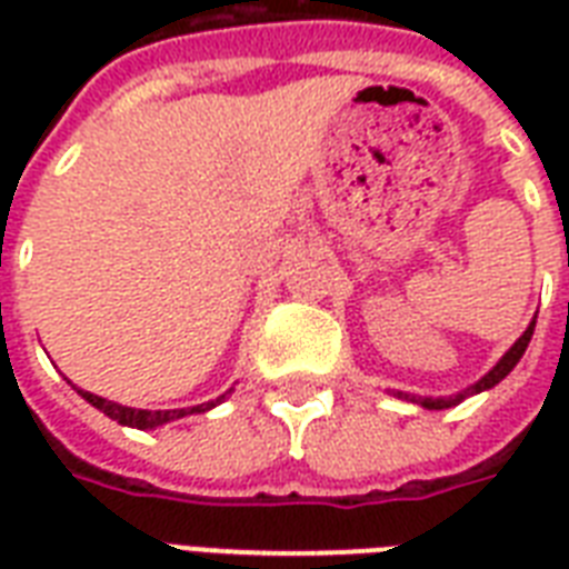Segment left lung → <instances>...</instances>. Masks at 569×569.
Here are the masks:
<instances>
[{"instance_id":"left-lung-1","label":"left lung","mask_w":569,"mask_h":569,"mask_svg":"<svg viewBox=\"0 0 569 569\" xmlns=\"http://www.w3.org/2000/svg\"><path fill=\"white\" fill-rule=\"evenodd\" d=\"M535 321H538V316L531 319L529 328L522 330V337L517 339V342H513V346L508 348V351H505L502 360H499V363H496L493 369H490V372L485 375V378H478L476 383H472V387L460 389L458 396H440V398H431V396H410V392H401V389H396L392 396L401 398V401H413V405L425 407V410H446V407L460 405L463 398L478 396V392H485V389H493L496 383H499V380L508 378V375H511L513 366L520 363V357L526 355V348H529V342H531V333H535Z\"/></svg>"}]
</instances>
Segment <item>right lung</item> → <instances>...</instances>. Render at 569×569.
<instances>
[{
    "label": "right lung",
    "mask_w": 569,
    "mask_h": 569,
    "mask_svg": "<svg viewBox=\"0 0 569 569\" xmlns=\"http://www.w3.org/2000/svg\"><path fill=\"white\" fill-rule=\"evenodd\" d=\"M79 396L88 401V405H93L97 410H102V413L109 416V419H118L120 425H127V428H138V431H153V428H162V425L173 422V419H182V416H191V413H206V410H212V407H218L223 401V398L230 396L232 387L223 392V396H218L214 401H206V405H197V407H180V410H138V407H127V405H118V401H109V398H100L93 396V392H88V389H79L73 387Z\"/></svg>",
    "instance_id": "add662e5"
}]
</instances>
